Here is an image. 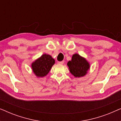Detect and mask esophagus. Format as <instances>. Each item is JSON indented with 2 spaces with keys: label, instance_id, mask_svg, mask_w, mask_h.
<instances>
[{
  "label": "esophagus",
  "instance_id": "1",
  "mask_svg": "<svg viewBox=\"0 0 121 121\" xmlns=\"http://www.w3.org/2000/svg\"><path fill=\"white\" fill-rule=\"evenodd\" d=\"M64 61H61V62H58V64H63Z\"/></svg>",
  "mask_w": 121,
  "mask_h": 121
}]
</instances>
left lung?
I'll use <instances>...</instances> for the list:
<instances>
[{"label":"left lung","instance_id":"obj_1","mask_svg":"<svg viewBox=\"0 0 121 121\" xmlns=\"http://www.w3.org/2000/svg\"><path fill=\"white\" fill-rule=\"evenodd\" d=\"M67 65L70 73L76 78L85 76L90 68L88 61L78 53L73 55L72 60L68 62Z\"/></svg>","mask_w":121,"mask_h":121}]
</instances>
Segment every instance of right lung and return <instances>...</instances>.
I'll list each match as a JSON object with an SVG mask.
<instances>
[{"label":"right lung","instance_id":"add662e5","mask_svg":"<svg viewBox=\"0 0 121 121\" xmlns=\"http://www.w3.org/2000/svg\"><path fill=\"white\" fill-rule=\"evenodd\" d=\"M54 63L55 60L52 56L44 53L32 63L31 69L36 77L43 78L48 74Z\"/></svg>","mask_w":121,"mask_h":121}]
</instances>
